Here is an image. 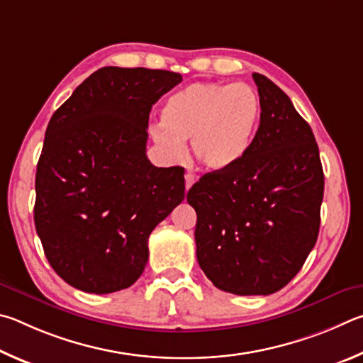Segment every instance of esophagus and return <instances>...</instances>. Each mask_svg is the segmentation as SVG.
Segmentation results:
<instances>
[{
    "mask_svg": "<svg viewBox=\"0 0 363 363\" xmlns=\"http://www.w3.org/2000/svg\"><path fill=\"white\" fill-rule=\"evenodd\" d=\"M194 182H196V177L193 174H186L185 175V188H186V191L194 185Z\"/></svg>",
    "mask_w": 363,
    "mask_h": 363,
    "instance_id": "34e87169",
    "label": "esophagus"
}]
</instances>
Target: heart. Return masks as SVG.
<instances>
[{"instance_id":"heart-1","label":"heart","mask_w":363,"mask_h":363,"mask_svg":"<svg viewBox=\"0 0 363 363\" xmlns=\"http://www.w3.org/2000/svg\"><path fill=\"white\" fill-rule=\"evenodd\" d=\"M262 114L258 92L250 84L193 82L165 100L161 125L151 130L155 143L170 159H180L183 143L208 170H228L247 156Z\"/></svg>"}]
</instances>
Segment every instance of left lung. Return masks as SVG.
Returning a JSON list of instances; mask_svg holds the SVG:
<instances>
[{
  "label": "left lung",
  "instance_id": "8db88e82",
  "mask_svg": "<svg viewBox=\"0 0 363 363\" xmlns=\"http://www.w3.org/2000/svg\"><path fill=\"white\" fill-rule=\"evenodd\" d=\"M262 114L247 156L201 177L186 194L198 213L196 257L215 287L271 295L314 249L323 170L309 124L281 87L253 73Z\"/></svg>",
  "mask_w": 363,
  "mask_h": 363
}]
</instances>
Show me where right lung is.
<instances>
[{
	"mask_svg": "<svg viewBox=\"0 0 363 363\" xmlns=\"http://www.w3.org/2000/svg\"><path fill=\"white\" fill-rule=\"evenodd\" d=\"M182 82L165 69L105 67L50 118L36 165L35 226L49 264L87 294L142 276L151 231L185 198L183 167L146 157L151 106Z\"/></svg>",
	"mask_w": 363,
	"mask_h": 363,
	"instance_id": "1",
	"label": "right lung"
}]
</instances>
